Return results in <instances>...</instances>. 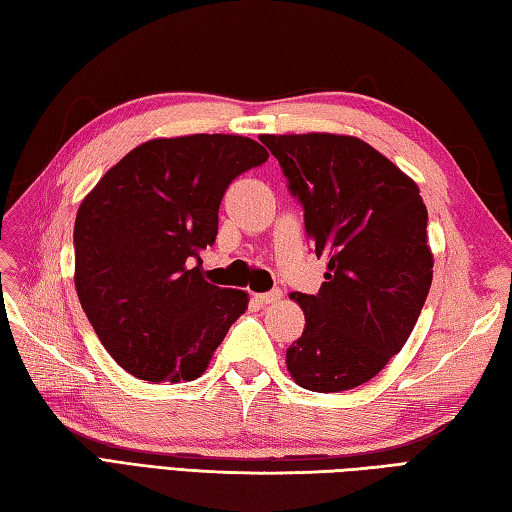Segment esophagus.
<instances>
[{"instance_id":"1","label":"esophagus","mask_w":512,"mask_h":512,"mask_svg":"<svg viewBox=\"0 0 512 512\" xmlns=\"http://www.w3.org/2000/svg\"><path fill=\"white\" fill-rule=\"evenodd\" d=\"M281 290H270V292H259V295H255V299L259 301V303H264V306H268V303H277V301H281Z\"/></svg>"}]
</instances>
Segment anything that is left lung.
Masks as SVG:
<instances>
[{
	"label": "left lung",
	"mask_w": 512,
	"mask_h": 512,
	"mask_svg": "<svg viewBox=\"0 0 512 512\" xmlns=\"http://www.w3.org/2000/svg\"><path fill=\"white\" fill-rule=\"evenodd\" d=\"M306 235L328 257L319 295L295 299L306 328L286 350L303 389L345 391L372 380L416 325L433 279L427 206L418 184L365 140L341 134H264Z\"/></svg>",
	"instance_id": "1"
}]
</instances>
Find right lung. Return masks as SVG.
Wrapping results in <instances>:
<instances>
[{"mask_svg":"<svg viewBox=\"0 0 512 512\" xmlns=\"http://www.w3.org/2000/svg\"><path fill=\"white\" fill-rule=\"evenodd\" d=\"M268 151L235 134L154 138L118 160L74 222V286L114 361L151 383L195 380L248 308L244 290L204 279L217 211Z\"/></svg>","mask_w":512,"mask_h":512,"instance_id":"add662e5","label":"right lung"}]
</instances>
